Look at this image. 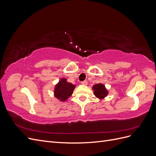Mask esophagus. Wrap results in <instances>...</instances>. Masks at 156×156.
<instances>
[{
    "label": "esophagus",
    "instance_id": "esophagus-1",
    "mask_svg": "<svg viewBox=\"0 0 156 156\" xmlns=\"http://www.w3.org/2000/svg\"><path fill=\"white\" fill-rule=\"evenodd\" d=\"M81 84H83V85H87L88 82H87V81H82V82H81Z\"/></svg>",
    "mask_w": 156,
    "mask_h": 156
}]
</instances>
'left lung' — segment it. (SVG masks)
Here are the masks:
<instances>
[{
	"label": "left lung",
	"mask_w": 156,
	"mask_h": 156,
	"mask_svg": "<svg viewBox=\"0 0 156 156\" xmlns=\"http://www.w3.org/2000/svg\"><path fill=\"white\" fill-rule=\"evenodd\" d=\"M94 94L97 98L103 99L106 97L108 94V92L106 90L105 86L102 84H96L93 86Z\"/></svg>",
	"instance_id": "left-lung-1"
}]
</instances>
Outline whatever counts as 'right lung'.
<instances>
[{"mask_svg":"<svg viewBox=\"0 0 156 156\" xmlns=\"http://www.w3.org/2000/svg\"><path fill=\"white\" fill-rule=\"evenodd\" d=\"M75 88L74 84L67 82L66 79L62 78L55 86V96L62 101H64L72 96Z\"/></svg>","mask_w":156,"mask_h":156,"instance_id":"obj_1","label":"right lung"}]
</instances>
